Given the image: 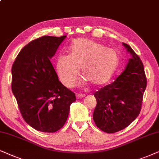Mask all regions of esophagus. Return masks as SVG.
<instances>
[{
    "mask_svg": "<svg viewBox=\"0 0 159 159\" xmlns=\"http://www.w3.org/2000/svg\"><path fill=\"white\" fill-rule=\"evenodd\" d=\"M85 97V94H76V97L77 98H83V97Z\"/></svg>",
    "mask_w": 159,
    "mask_h": 159,
    "instance_id": "1",
    "label": "esophagus"
}]
</instances>
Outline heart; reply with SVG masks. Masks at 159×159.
Segmentation results:
<instances>
[{
    "mask_svg": "<svg viewBox=\"0 0 159 159\" xmlns=\"http://www.w3.org/2000/svg\"><path fill=\"white\" fill-rule=\"evenodd\" d=\"M115 50L93 40L80 38L69 48V54H60L56 62L57 73L62 84L68 88L75 85L81 68L82 75L95 86L108 82L118 65Z\"/></svg>",
    "mask_w": 159,
    "mask_h": 159,
    "instance_id": "b5f03b06",
    "label": "heart"
}]
</instances>
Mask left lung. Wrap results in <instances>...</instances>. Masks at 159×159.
<instances>
[{"label": "left lung", "instance_id": "obj_1", "mask_svg": "<svg viewBox=\"0 0 159 159\" xmlns=\"http://www.w3.org/2000/svg\"><path fill=\"white\" fill-rule=\"evenodd\" d=\"M132 55L126 69L115 81L97 91L93 119L99 129L115 133L131 124L140 113L147 86L145 69L139 56L123 43Z\"/></svg>", "mask_w": 159, "mask_h": 159}]
</instances>
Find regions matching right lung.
Returning a JSON list of instances; mask_svg holds the SVG:
<instances>
[{
	"label": "right lung",
	"mask_w": 159,
	"mask_h": 159,
	"mask_svg": "<svg viewBox=\"0 0 159 159\" xmlns=\"http://www.w3.org/2000/svg\"><path fill=\"white\" fill-rule=\"evenodd\" d=\"M66 35L42 36L24 46L11 67V90L31 127L53 133L64 126L75 93L59 81L50 59Z\"/></svg>",
	"instance_id": "add662e5"
}]
</instances>
